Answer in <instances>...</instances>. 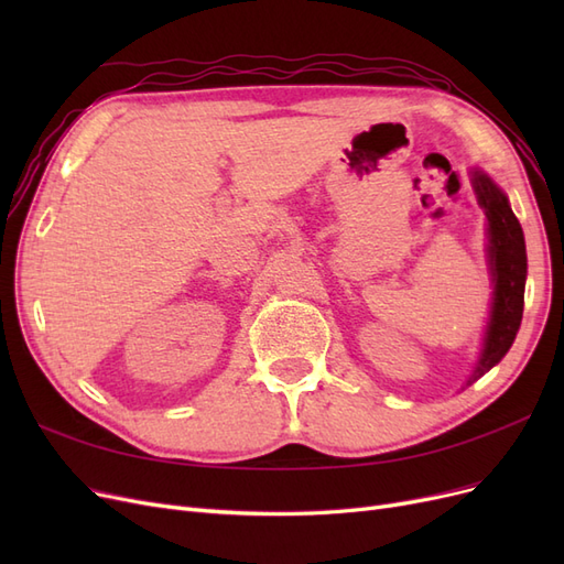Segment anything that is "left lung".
<instances>
[{
    "mask_svg": "<svg viewBox=\"0 0 564 564\" xmlns=\"http://www.w3.org/2000/svg\"><path fill=\"white\" fill-rule=\"evenodd\" d=\"M473 187L477 202L485 209L489 224V263L494 272V305L491 319L485 336V350L477 365L473 381L482 377L494 365L501 362V357L513 346L516 334L522 322V305H524V280H527V251H524V235L520 220L499 191L480 172H473Z\"/></svg>",
    "mask_w": 564,
    "mask_h": 564,
    "instance_id": "8db88e82",
    "label": "left lung"
}]
</instances>
